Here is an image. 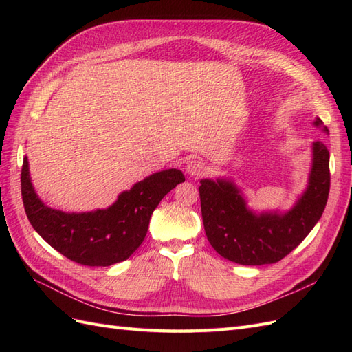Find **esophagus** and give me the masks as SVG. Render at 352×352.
Wrapping results in <instances>:
<instances>
[{"label":"esophagus","mask_w":352,"mask_h":352,"mask_svg":"<svg viewBox=\"0 0 352 352\" xmlns=\"http://www.w3.org/2000/svg\"><path fill=\"white\" fill-rule=\"evenodd\" d=\"M204 172H206V164L202 163L199 158H192L186 163V173L189 176L198 177L201 175H204Z\"/></svg>","instance_id":"esophagus-1"}]
</instances>
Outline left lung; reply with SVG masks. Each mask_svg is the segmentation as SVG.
<instances>
[{
  "mask_svg": "<svg viewBox=\"0 0 352 352\" xmlns=\"http://www.w3.org/2000/svg\"><path fill=\"white\" fill-rule=\"evenodd\" d=\"M314 126L329 133L323 122ZM308 185L287 211L255 212L230 179H202L201 212L206 235L221 257L242 265L273 264L300 245L320 220L330 189L329 151L322 141L313 142Z\"/></svg>",
  "mask_w": 352,
  "mask_h": 352,
  "instance_id": "obj_1",
  "label": "left lung"
}]
</instances>
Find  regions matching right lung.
<instances>
[{
  "label": "right lung",
  "instance_id": "add662e5",
  "mask_svg": "<svg viewBox=\"0 0 352 352\" xmlns=\"http://www.w3.org/2000/svg\"><path fill=\"white\" fill-rule=\"evenodd\" d=\"M20 180L26 216L39 236L74 263L105 267L127 260L138 250L153 211L164 195L185 182V176L177 168L162 170L123 190L110 207L87 212L45 206L32 185L28 157Z\"/></svg>",
  "mask_w": 352,
  "mask_h": 352
}]
</instances>
